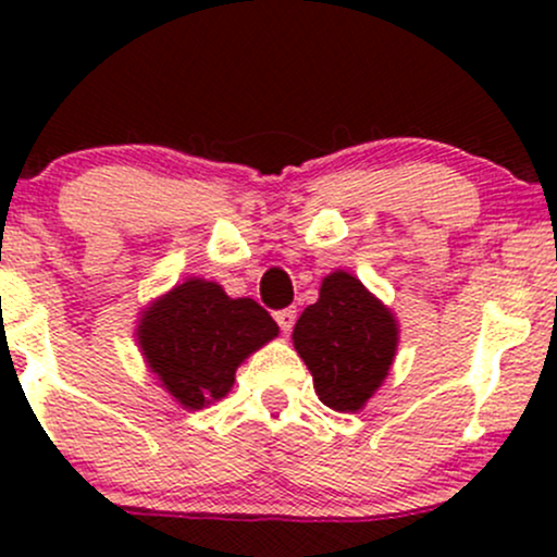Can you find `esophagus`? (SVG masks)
<instances>
[{"label": "esophagus", "instance_id": "1", "mask_svg": "<svg viewBox=\"0 0 557 557\" xmlns=\"http://www.w3.org/2000/svg\"><path fill=\"white\" fill-rule=\"evenodd\" d=\"M274 319H277V324H280V330L285 332H290L293 330V324H296V311L293 309H283V311H277V314H274Z\"/></svg>", "mask_w": 557, "mask_h": 557}]
</instances>
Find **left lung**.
<instances>
[{"label": "left lung", "mask_w": 557, "mask_h": 557, "mask_svg": "<svg viewBox=\"0 0 557 557\" xmlns=\"http://www.w3.org/2000/svg\"><path fill=\"white\" fill-rule=\"evenodd\" d=\"M400 327L393 311L359 277L335 270L322 280L317 304L293 327V345L314 376L319 400L356 413L387 380Z\"/></svg>", "instance_id": "8db88e82"}]
</instances>
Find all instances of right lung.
<instances>
[{
    "label": "right lung",
    "instance_id": "obj_1",
    "mask_svg": "<svg viewBox=\"0 0 557 557\" xmlns=\"http://www.w3.org/2000/svg\"><path fill=\"white\" fill-rule=\"evenodd\" d=\"M277 335V322L257 300L230 298L203 277H188L151 300L136 324L146 367L188 411L225 398L240 363Z\"/></svg>",
    "mask_w": 557,
    "mask_h": 557
}]
</instances>
